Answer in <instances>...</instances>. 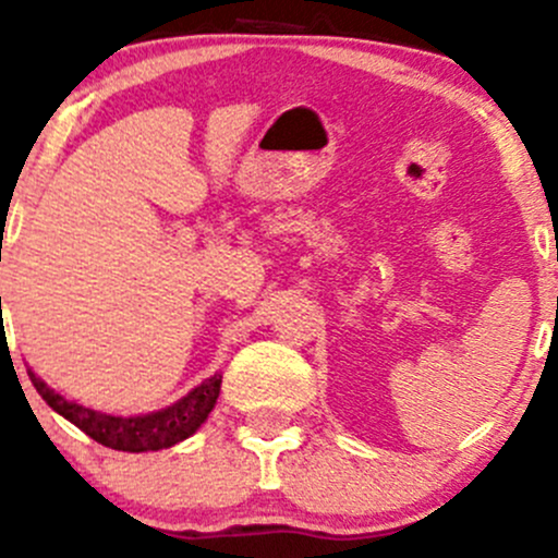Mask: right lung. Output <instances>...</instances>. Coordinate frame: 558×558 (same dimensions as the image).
Instances as JSON below:
<instances>
[{"mask_svg":"<svg viewBox=\"0 0 558 558\" xmlns=\"http://www.w3.org/2000/svg\"><path fill=\"white\" fill-rule=\"evenodd\" d=\"M29 378L35 384L37 393L56 410L64 415L70 424L86 432L92 440L102 442L112 451L126 453H145V451H161V448H172L183 442L185 437L194 435L207 415L213 413L221 393V375L202 380L199 386L191 388L185 397L172 402L170 408L154 410V413L143 415H112L102 410H92L86 404H77L72 399H64L59 391H53L43 378H37L29 369Z\"/></svg>","mask_w":558,"mask_h":558,"instance_id":"obj_1","label":"right lung"}]
</instances>
